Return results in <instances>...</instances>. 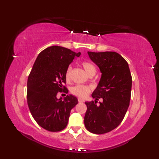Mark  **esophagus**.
Returning <instances> with one entry per match:
<instances>
[{"label": "esophagus", "instance_id": "obj_1", "mask_svg": "<svg viewBox=\"0 0 159 159\" xmlns=\"http://www.w3.org/2000/svg\"><path fill=\"white\" fill-rule=\"evenodd\" d=\"M78 99H79V102H80V103H83V102H85L84 99H82V98H79Z\"/></svg>", "mask_w": 159, "mask_h": 159}]
</instances>
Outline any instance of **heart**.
Masks as SVG:
<instances>
[{
	"label": "heart",
	"mask_w": 159,
	"mask_h": 159,
	"mask_svg": "<svg viewBox=\"0 0 159 159\" xmlns=\"http://www.w3.org/2000/svg\"><path fill=\"white\" fill-rule=\"evenodd\" d=\"M82 66L89 76L93 74H95L96 68L92 63L89 62V61H83L82 63ZM71 70H72L71 66H70L66 69V71L65 73V77L67 80H69L70 79V78H71ZM90 90H91L90 87H88V86H86V85H75L74 87L72 88L71 90V93H73L74 95L79 97V98H85V97L87 96L88 94L90 93Z\"/></svg>",
	"instance_id": "b5f03b06"
}]
</instances>
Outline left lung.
<instances>
[{"label": "left lung", "mask_w": 159, "mask_h": 159, "mask_svg": "<svg viewBox=\"0 0 159 159\" xmlns=\"http://www.w3.org/2000/svg\"><path fill=\"white\" fill-rule=\"evenodd\" d=\"M98 66L102 76L92 97L95 102H86L84 117L86 129L95 134H104L114 130L123 119L131 96L132 76L127 61L116 52H88ZM102 99L100 105L96 100Z\"/></svg>", "instance_id": "1"}]
</instances>
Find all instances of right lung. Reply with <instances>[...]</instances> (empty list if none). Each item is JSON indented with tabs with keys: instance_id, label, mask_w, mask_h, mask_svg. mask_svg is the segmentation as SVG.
I'll return each mask as SVG.
<instances>
[{
	"instance_id": "right-lung-1",
	"label": "right lung",
	"mask_w": 159,
	"mask_h": 159,
	"mask_svg": "<svg viewBox=\"0 0 159 159\" xmlns=\"http://www.w3.org/2000/svg\"><path fill=\"white\" fill-rule=\"evenodd\" d=\"M80 52L54 45L39 53L27 81V103L35 120L50 132L64 130L69 121L71 109L78 104L76 97L69 95L57 98L59 91L68 93L66 83V69Z\"/></svg>"
}]
</instances>
